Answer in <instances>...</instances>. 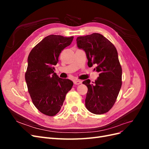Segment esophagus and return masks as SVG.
I'll return each mask as SVG.
<instances>
[{
  "mask_svg": "<svg viewBox=\"0 0 149 149\" xmlns=\"http://www.w3.org/2000/svg\"><path fill=\"white\" fill-rule=\"evenodd\" d=\"M81 83H82V81L81 80H74V83L75 84H76V85H78V84H81Z\"/></svg>",
  "mask_w": 149,
  "mask_h": 149,
  "instance_id": "obj_1",
  "label": "esophagus"
}]
</instances>
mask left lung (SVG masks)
I'll list each match as a JSON object with an SVG mask.
<instances>
[{"label":"left lung","mask_w":149,"mask_h":149,"mask_svg":"<svg viewBox=\"0 0 149 149\" xmlns=\"http://www.w3.org/2000/svg\"><path fill=\"white\" fill-rule=\"evenodd\" d=\"M77 46L86 54L88 65L96 66L99 77L91 84L89 79L83 84L88 87L85 100L87 109L93 114H102L109 111L118 97L122 86V68L114 45L100 33L78 37Z\"/></svg>","instance_id":"left-lung-1"}]
</instances>
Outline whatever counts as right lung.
<instances>
[{"label": "right lung", "instance_id": "right-lung-1", "mask_svg": "<svg viewBox=\"0 0 149 149\" xmlns=\"http://www.w3.org/2000/svg\"><path fill=\"white\" fill-rule=\"evenodd\" d=\"M73 40V37L48 35L29 55L25 81L33 104L43 114L56 115L73 85L72 81L59 78L54 71L60 53Z\"/></svg>", "mask_w": 149, "mask_h": 149}]
</instances>
